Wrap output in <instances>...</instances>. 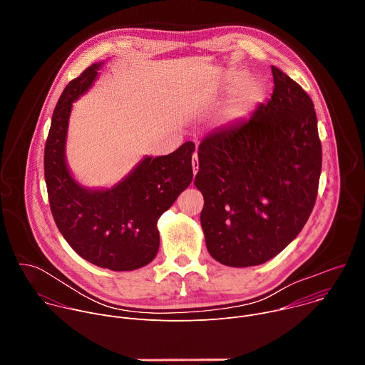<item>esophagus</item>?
I'll return each instance as SVG.
<instances>
[{"mask_svg":"<svg viewBox=\"0 0 365 365\" xmlns=\"http://www.w3.org/2000/svg\"><path fill=\"white\" fill-rule=\"evenodd\" d=\"M197 169H199V162H197V155L196 153L193 154V160H192V170H193V175L197 173Z\"/></svg>","mask_w":365,"mask_h":365,"instance_id":"34e87169","label":"esophagus"}]
</instances>
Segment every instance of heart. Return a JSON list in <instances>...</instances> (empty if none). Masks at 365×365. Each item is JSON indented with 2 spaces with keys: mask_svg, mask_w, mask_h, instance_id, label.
I'll use <instances>...</instances> for the list:
<instances>
[{
  "mask_svg": "<svg viewBox=\"0 0 365 365\" xmlns=\"http://www.w3.org/2000/svg\"><path fill=\"white\" fill-rule=\"evenodd\" d=\"M238 85L240 88L237 89L234 98L230 101L222 113V118L227 123L244 118L259 102H263L266 96L264 82L258 78H247V73L244 71L231 72L225 79L224 89L232 91Z\"/></svg>",
  "mask_w": 365,
  "mask_h": 365,
  "instance_id": "1",
  "label": "heart"
}]
</instances>
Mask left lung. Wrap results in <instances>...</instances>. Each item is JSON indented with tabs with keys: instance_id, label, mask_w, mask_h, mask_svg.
<instances>
[{
	"instance_id": "obj_1",
	"label": "left lung",
	"mask_w": 365,
	"mask_h": 365,
	"mask_svg": "<svg viewBox=\"0 0 365 365\" xmlns=\"http://www.w3.org/2000/svg\"><path fill=\"white\" fill-rule=\"evenodd\" d=\"M272 72V99L197 150L206 248L230 267L263 264L283 251L318 195L322 147L314 102L280 69Z\"/></svg>"
}]
</instances>
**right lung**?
<instances>
[{
	"mask_svg": "<svg viewBox=\"0 0 365 365\" xmlns=\"http://www.w3.org/2000/svg\"><path fill=\"white\" fill-rule=\"evenodd\" d=\"M103 63L91 65L62 92L44 147V179L51 214L68 244L98 267L131 272L158 255V221L193 179L195 144L187 141L168 155H144L111 187L81 185L66 162L69 117Z\"/></svg>",
	"mask_w": 365,
	"mask_h": 365,
	"instance_id": "1",
	"label": "right lung"
}]
</instances>
